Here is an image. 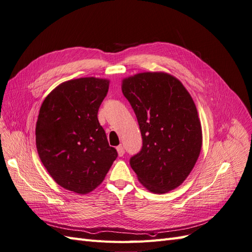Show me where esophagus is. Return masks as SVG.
<instances>
[{"label":"esophagus","mask_w":252,"mask_h":252,"mask_svg":"<svg viewBox=\"0 0 252 252\" xmlns=\"http://www.w3.org/2000/svg\"><path fill=\"white\" fill-rule=\"evenodd\" d=\"M117 152H118V155L120 156V157H122V156L124 155L125 151H124V148L122 146H119L117 147Z\"/></svg>","instance_id":"1"}]
</instances>
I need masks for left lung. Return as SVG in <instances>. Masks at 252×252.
Here are the masks:
<instances>
[{
  "label": "left lung",
  "instance_id": "left-lung-1",
  "mask_svg": "<svg viewBox=\"0 0 252 252\" xmlns=\"http://www.w3.org/2000/svg\"><path fill=\"white\" fill-rule=\"evenodd\" d=\"M142 137L131 168L150 191L181 186L198 160L202 129L193 98L182 82L166 73H140L122 82Z\"/></svg>",
  "mask_w": 252,
  "mask_h": 252
}]
</instances>
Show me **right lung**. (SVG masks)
<instances>
[{
	"label": "right lung",
	"mask_w": 252,
	"mask_h": 252,
	"mask_svg": "<svg viewBox=\"0 0 252 252\" xmlns=\"http://www.w3.org/2000/svg\"><path fill=\"white\" fill-rule=\"evenodd\" d=\"M110 81L80 78L57 86L43 101L35 145L54 181L77 194L98 187L118 157L97 118Z\"/></svg>",
	"instance_id": "right-lung-1"
}]
</instances>
